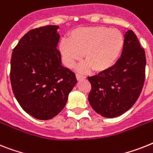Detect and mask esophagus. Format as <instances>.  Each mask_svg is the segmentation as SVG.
Returning a JSON list of instances; mask_svg holds the SVG:
<instances>
[{"mask_svg":"<svg viewBox=\"0 0 153 153\" xmlns=\"http://www.w3.org/2000/svg\"><path fill=\"white\" fill-rule=\"evenodd\" d=\"M76 79H84L85 78V76L82 75L80 74H76Z\"/></svg>","mask_w":153,"mask_h":153,"instance_id":"34e87169","label":"esophagus"}]
</instances>
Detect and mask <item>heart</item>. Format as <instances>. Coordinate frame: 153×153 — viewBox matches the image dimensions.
<instances>
[{"mask_svg":"<svg viewBox=\"0 0 153 153\" xmlns=\"http://www.w3.org/2000/svg\"><path fill=\"white\" fill-rule=\"evenodd\" d=\"M123 46V36L117 29L105 26L82 27L72 31L69 40L60 44L65 65L72 66L83 54L86 67L103 71L116 62Z\"/></svg>","mask_w":153,"mask_h":153,"instance_id":"obj_1","label":"heart"}]
</instances>
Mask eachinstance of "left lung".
Instances as JSON below:
<instances>
[{"instance_id":"obj_1","label":"left lung","mask_w":153,"mask_h":153,"mask_svg":"<svg viewBox=\"0 0 153 153\" xmlns=\"http://www.w3.org/2000/svg\"><path fill=\"white\" fill-rule=\"evenodd\" d=\"M146 53L132 30L124 35L123 51L116 64L98 75L88 76L91 85L88 101L106 118L119 117L133 106L146 78Z\"/></svg>"}]
</instances>
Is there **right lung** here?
<instances>
[{
	"mask_svg": "<svg viewBox=\"0 0 153 153\" xmlns=\"http://www.w3.org/2000/svg\"><path fill=\"white\" fill-rule=\"evenodd\" d=\"M57 26L33 29L13 49L10 80L14 95L26 113L36 119L59 114L76 84L74 72L62 65L57 48Z\"/></svg>",
	"mask_w": 153,
	"mask_h": 153,
	"instance_id": "obj_1",
	"label": "right lung"
}]
</instances>
